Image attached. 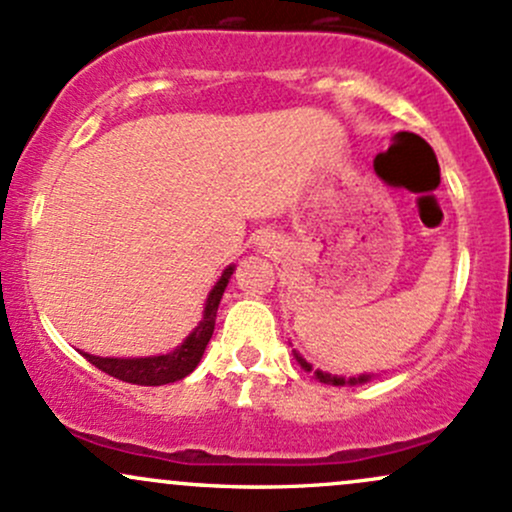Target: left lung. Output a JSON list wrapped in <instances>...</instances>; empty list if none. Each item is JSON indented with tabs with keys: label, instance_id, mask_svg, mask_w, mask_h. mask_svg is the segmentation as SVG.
<instances>
[{
	"label": "left lung",
	"instance_id": "obj_1",
	"mask_svg": "<svg viewBox=\"0 0 512 512\" xmlns=\"http://www.w3.org/2000/svg\"><path fill=\"white\" fill-rule=\"evenodd\" d=\"M293 358H296L298 366H301L305 373H313L315 378L320 380V383H325V385H337V387H342V385H363V383H368V380L378 378V373H361V375H349V378H346V375H334V373H327V370H320V368L315 370L313 363L305 361V358L298 354V351H293Z\"/></svg>",
	"mask_w": 512,
	"mask_h": 512
}]
</instances>
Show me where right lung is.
<instances>
[{"label": "right lung", "mask_w": 512, "mask_h": 512, "mask_svg": "<svg viewBox=\"0 0 512 512\" xmlns=\"http://www.w3.org/2000/svg\"><path fill=\"white\" fill-rule=\"evenodd\" d=\"M236 272V264H228L223 269L219 281L214 284V289L209 291L207 303H204V313L199 325L185 337V342L175 346L168 354L158 356H139V358H115V356H93L84 354L86 361H91L93 366L101 368L103 373L113 375L117 380H125L132 385H168L175 380L187 378L192 370L197 368V363L202 361L204 349H207L211 334H214L216 325V310H219L221 296L226 291L228 279Z\"/></svg>", "instance_id": "right-lung-1"}]
</instances>
